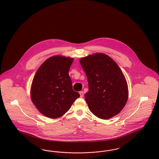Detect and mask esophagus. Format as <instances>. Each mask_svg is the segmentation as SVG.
Returning a JSON list of instances; mask_svg holds the SVG:
<instances>
[{
  "label": "esophagus",
  "mask_w": 159,
  "mask_h": 159,
  "mask_svg": "<svg viewBox=\"0 0 159 159\" xmlns=\"http://www.w3.org/2000/svg\"><path fill=\"white\" fill-rule=\"evenodd\" d=\"M79 93H80V97H81V98H83V96H84V93H83V91H80V92H79Z\"/></svg>",
  "instance_id": "esophagus-1"
}]
</instances>
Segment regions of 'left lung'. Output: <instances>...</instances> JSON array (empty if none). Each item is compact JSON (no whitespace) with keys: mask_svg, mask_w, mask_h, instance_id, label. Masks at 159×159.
<instances>
[{"mask_svg":"<svg viewBox=\"0 0 159 159\" xmlns=\"http://www.w3.org/2000/svg\"><path fill=\"white\" fill-rule=\"evenodd\" d=\"M80 63L88 79L85 99L91 112L103 120L118 114L126 104L128 90L118 64L103 53L82 58Z\"/></svg>","mask_w":159,"mask_h":159,"instance_id":"1","label":"left lung"}]
</instances>
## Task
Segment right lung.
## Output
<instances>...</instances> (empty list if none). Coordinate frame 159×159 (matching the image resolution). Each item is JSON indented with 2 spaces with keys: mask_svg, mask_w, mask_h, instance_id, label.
<instances>
[{
  "mask_svg": "<svg viewBox=\"0 0 159 159\" xmlns=\"http://www.w3.org/2000/svg\"><path fill=\"white\" fill-rule=\"evenodd\" d=\"M73 58L56 56L47 59L32 80L33 103L45 116L57 118L67 112L80 95L73 90L69 71Z\"/></svg>",
  "mask_w": 159,
  "mask_h": 159,
  "instance_id": "add662e5",
  "label": "right lung"
}]
</instances>
